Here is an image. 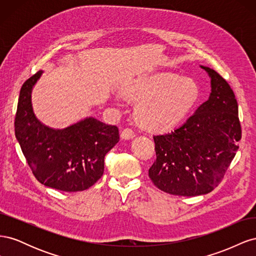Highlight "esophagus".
I'll use <instances>...</instances> for the list:
<instances>
[{
  "mask_svg": "<svg viewBox=\"0 0 256 256\" xmlns=\"http://www.w3.org/2000/svg\"><path fill=\"white\" fill-rule=\"evenodd\" d=\"M134 136V131L130 128H125L120 134V138H124V140H130Z\"/></svg>",
  "mask_w": 256,
  "mask_h": 256,
  "instance_id": "1",
  "label": "esophagus"
}]
</instances>
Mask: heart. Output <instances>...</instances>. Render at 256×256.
<instances>
[{
  "label": "heart",
  "mask_w": 256,
  "mask_h": 256,
  "mask_svg": "<svg viewBox=\"0 0 256 256\" xmlns=\"http://www.w3.org/2000/svg\"><path fill=\"white\" fill-rule=\"evenodd\" d=\"M136 102V120L142 128L159 132L178 125L196 106L198 85L171 74H156L136 80L124 92Z\"/></svg>",
  "instance_id": "obj_1"
}]
</instances>
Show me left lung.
Masks as SVG:
<instances>
[{
	"label": "left lung",
	"mask_w": 256,
	"mask_h": 256,
	"mask_svg": "<svg viewBox=\"0 0 256 256\" xmlns=\"http://www.w3.org/2000/svg\"><path fill=\"white\" fill-rule=\"evenodd\" d=\"M207 102L174 131L154 136L156 161L148 176L168 194L196 196L212 192L223 180L242 138L233 90L214 69Z\"/></svg>",
	"instance_id": "left-lung-1"
}]
</instances>
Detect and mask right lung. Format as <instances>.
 Returning a JSON list of instances; mask_svg holds the SVG:
<instances>
[{"label":"right lung","instance_id":"right-lung-1","mask_svg":"<svg viewBox=\"0 0 256 256\" xmlns=\"http://www.w3.org/2000/svg\"><path fill=\"white\" fill-rule=\"evenodd\" d=\"M38 72L23 83L14 118V134L36 180L47 187L76 192L104 174V156L118 142V128L86 118L64 129L44 126L33 112L30 94Z\"/></svg>","mask_w":256,"mask_h":256}]
</instances>
